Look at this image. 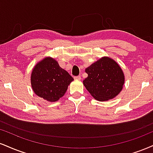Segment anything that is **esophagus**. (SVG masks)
Instances as JSON below:
<instances>
[{
	"label": "esophagus",
	"mask_w": 153,
	"mask_h": 153,
	"mask_svg": "<svg viewBox=\"0 0 153 153\" xmlns=\"http://www.w3.org/2000/svg\"><path fill=\"white\" fill-rule=\"evenodd\" d=\"M74 78L75 80H80V79H81V77H80V75H78V76H75Z\"/></svg>",
	"instance_id": "34e87169"
}]
</instances>
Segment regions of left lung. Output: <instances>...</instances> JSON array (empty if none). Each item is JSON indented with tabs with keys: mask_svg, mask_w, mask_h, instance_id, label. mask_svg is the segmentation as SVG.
I'll return each instance as SVG.
<instances>
[{
	"mask_svg": "<svg viewBox=\"0 0 153 153\" xmlns=\"http://www.w3.org/2000/svg\"><path fill=\"white\" fill-rule=\"evenodd\" d=\"M88 78L83 85L91 95L99 101L116 97L125 82L124 73L113 59L102 57L85 69Z\"/></svg>",
	"mask_w": 153,
	"mask_h": 153,
	"instance_id": "obj_1",
	"label": "left lung"
}]
</instances>
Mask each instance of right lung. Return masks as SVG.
<instances>
[{"label":"right lung","mask_w":153,"mask_h":153,"mask_svg":"<svg viewBox=\"0 0 153 153\" xmlns=\"http://www.w3.org/2000/svg\"><path fill=\"white\" fill-rule=\"evenodd\" d=\"M73 80V77L51 57L35 65L30 78L34 93L49 102H56L63 96Z\"/></svg>","instance_id":"add662e5"}]
</instances>
